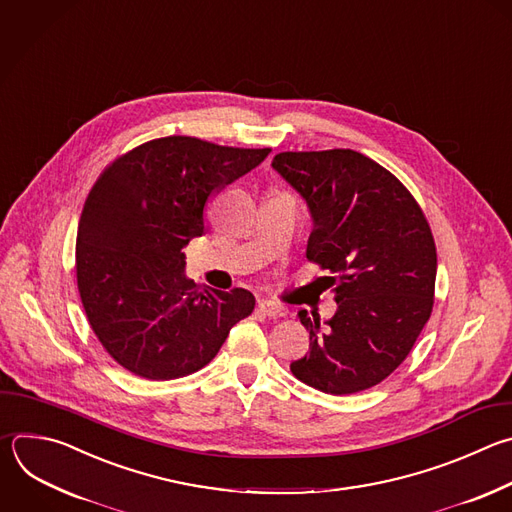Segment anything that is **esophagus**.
I'll list each match as a JSON object with an SVG mask.
<instances>
[{
    "label": "esophagus",
    "instance_id": "esophagus-1",
    "mask_svg": "<svg viewBox=\"0 0 512 512\" xmlns=\"http://www.w3.org/2000/svg\"><path fill=\"white\" fill-rule=\"evenodd\" d=\"M257 313L263 315V317H269V319H279V317H285V309L273 301H259L257 305Z\"/></svg>",
    "mask_w": 512,
    "mask_h": 512
}]
</instances>
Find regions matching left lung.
<instances>
[{"instance_id": "obj_1", "label": "left lung", "mask_w": 512, "mask_h": 512, "mask_svg": "<svg viewBox=\"0 0 512 512\" xmlns=\"http://www.w3.org/2000/svg\"><path fill=\"white\" fill-rule=\"evenodd\" d=\"M273 168L309 205L307 259L333 273L337 301L323 325L299 311L309 354L291 372L333 396L368 390L408 358L432 315L430 223L400 179L352 148L279 152Z\"/></svg>"}]
</instances>
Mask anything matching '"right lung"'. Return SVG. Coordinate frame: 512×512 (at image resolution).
Returning a JSON list of instances; mask_svg holds the SVG:
<instances>
[{"instance_id": "1", "label": "right lung", "mask_w": 512, "mask_h": 512, "mask_svg": "<svg viewBox=\"0 0 512 512\" xmlns=\"http://www.w3.org/2000/svg\"><path fill=\"white\" fill-rule=\"evenodd\" d=\"M269 152L173 134L116 156L96 179L76 237L78 293L98 342L130 374L199 372L251 315V291L187 279L183 247L205 235L211 199Z\"/></svg>"}]
</instances>
